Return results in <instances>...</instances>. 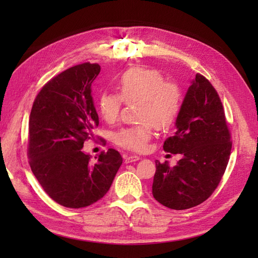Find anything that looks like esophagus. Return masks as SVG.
<instances>
[{"label": "esophagus", "instance_id": "esophagus-1", "mask_svg": "<svg viewBox=\"0 0 258 258\" xmlns=\"http://www.w3.org/2000/svg\"><path fill=\"white\" fill-rule=\"evenodd\" d=\"M124 160H125V163H132V162L141 160V157L138 155H130V156H125Z\"/></svg>", "mask_w": 258, "mask_h": 258}]
</instances>
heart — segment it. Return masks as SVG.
Listing matches in <instances>:
<instances>
[{"instance_id":"heart-1","label":"heart","mask_w":258,"mask_h":258,"mask_svg":"<svg viewBox=\"0 0 258 258\" xmlns=\"http://www.w3.org/2000/svg\"><path fill=\"white\" fill-rule=\"evenodd\" d=\"M118 94L104 92L98 97L97 107L107 123L116 122L122 104L138 103L139 125L124 127L114 135L116 145L125 150L141 152L153 135V126L160 131L168 130L176 120L182 108L183 95L179 86L165 82L157 70L134 68L120 76Z\"/></svg>"}]
</instances>
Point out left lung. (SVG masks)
I'll use <instances>...</instances> for the list:
<instances>
[{"label":"left lung","mask_w":258,"mask_h":258,"mask_svg":"<svg viewBox=\"0 0 258 258\" xmlns=\"http://www.w3.org/2000/svg\"><path fill=\"white\" fill-rule=\"evenodd\" d=\"M176 132L163 149L182 154L173 167L156 161L152 193L172 210H187L206 201L220 184L232 142L221 98L210 81L196 74L175 122Z\"/></svg>","instance_id":"8db88e82"}]
</instances>
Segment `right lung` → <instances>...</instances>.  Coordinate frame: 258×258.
Returning a JSON list of instances; mask_svg holds the SVG:
<instances>
[{
  "instance_id": "1",
  "label": "right lung",
  "mask_w": 258,
  "mask_h": 258,
  "mask_svg": "<svg viewBox=\"0 0 258 258\" xmlns=\"http://www.w3.org/2000/svg\"><path fill=\"white\" fill-rule=\"evenodd\" d=\"M100 72V65L91 63L65 70L42 87L32 106L30 166L45 193L65 207H86L101 200L123 163L113 149L94 162L82 150L98 125L91 86Z\"/></svg>"
}]
</instances>
